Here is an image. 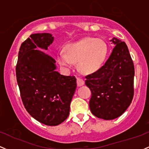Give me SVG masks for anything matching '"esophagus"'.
<instances>
[{
	"instance_id": "esophagus-1",
	"label": "esophagus",
	"mask_w": 149,
	"mask_h": 149,
	"mask_svg": "<svg viewBox=\"0 0 149 149\" xmlns=\"http://www.w3.org/2000/svg\"><path fill=\"white\" fill-rule=\"evenodd\" d=\"M76 81H77V86H81L83 85H84V81L82 79V78H77L76 79Z\"/></svg>"
}]
</instances>
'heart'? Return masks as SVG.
I'll return each mask as SVG.
<instances>
[{"label": "heart", "mask_w": 149, "mask_h": 149, "mask_svg": "<svg viewBox=\"0 0 149 149\" xmlns=\"http://www.w3.org/2000/svg\"><path fill=\"white\" fill-rule=\"evenodd\" d=\"M108 53V47L102 39L86 37L67 45L64 53L58 54L57 60L61 66L71 67L77 61L78 69L85 73H92L102 67Z\"/></svg>", "instance_id": "obj_1"}]
</instances>
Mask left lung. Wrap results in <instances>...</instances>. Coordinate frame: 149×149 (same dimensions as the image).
<instances>
[{"label": "left lung", "instance_id": "1", "mask_svg": "<svg viewBox=\"0 0 149 149\" xmlns=\"http://www.w3.org/2000/svg\"><path fill=\"white\" fill-rule=\"evenodd\" d=\"M111 42L116 45L105 63L86 76V85L92 93L91 112L105 120L122 115L134 97V66L128 47L115 37Z\"/></svg>", "mask_w": 149, "mask_h": 149}]
</instances>
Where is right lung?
I'll return each instance as SVG.
<instances>
[{
	"label": "right lung",
	"mask_w": 149,
	"mask_h": 149,
	"mask_svg": "<svg viewBox=\"0 0 149 149\" xmlns=\"http://www.w3.org/2000/svg\"><path fill=\"white\" fill-rule=\"evenodd\" d=\"M54 37L33 34L22 42L16 65L21 99L28 113L44 125L56 126L68 117L76 88L75 76L55 71V60L37 48L47 49Z\"/></svg>",
	"instance_id": "add662e5"
}]
</instances>
